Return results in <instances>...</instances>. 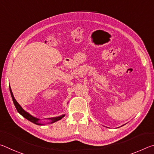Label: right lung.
Here are the masks:
<instances>
[{
    "label": "right lung",
    "mask_w": 154,
    "mask_h": 154,
    "mask_svg": "<svg viewBox=\"0 0 154 154\" xmlns=\"http://www.w3.org/2000/svg\"><path fill=\"white\" fill-rule=\"evenodd\" d=\"M9 90H10V93H11V97H12V99H13V102H14V105L15 106V108H16L17 111L18 113H19L20 115H22V116L24 117V118H25L26 119H28V120H29L30 122H32V123L35 124L36 125H40V126H43V125H45V124H42L41 122H40V119L38 118H35V117H34L32 116H31V115L28 113V112L26 111L24 109H23L22 106H21L19 103H18L16 100H15V98H14V94H13V92L11 91V87H10L9 85ZM65 115H62V116H58V117H54V118H48V119H49V120H50V122H48L47 124H52V123H54V122H56L57 121L60 120V119H61L62 118H64Z\"/></svg>",
    "instance_id": "right-lung-1"
}]
</instances>
